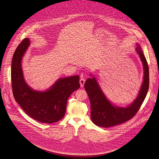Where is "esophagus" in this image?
<instances>
[{
    "mask_svg": "<svg viewBox=\"0 0 159 159\" xmlns=\"http://www.w3.org/2000/svg\"><path fill=\"white\" fill-rule=\"evenodd\" d=\"M80 85H81V87H83L84 86V84L85 83V80L83 78H81L80 80Z\"/></svg>",
    "mask_w": 159,
    "mask_h": 159,
    "instance_id": "1",
    "label": "esophagus"
}]
</instances>
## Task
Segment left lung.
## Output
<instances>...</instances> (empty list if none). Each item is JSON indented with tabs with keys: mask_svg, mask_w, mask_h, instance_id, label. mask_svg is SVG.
<instances>
[{
	"mask_svg": "<svg viewBox=\"0 0 159 159\" xmlns=\"http://www.w3.org/2000/svg\"><path fill=\"white\" fill-rule=\"evenodd\" d=\"M136 51L142 62L144 76L143 81L136 99L126 107L113 105L107 98L96 78L91 74L84 83V88L91 103V118L97 125L107 128L122 124L132 119L139 110L147 95L149 86V67L141 48L136 44Z\"/></svg>",
	"mask_w": 159,
	"mask_h": 159,
	"instance_id": "obj_1",
	"label": "left lung"
}]
</instances>
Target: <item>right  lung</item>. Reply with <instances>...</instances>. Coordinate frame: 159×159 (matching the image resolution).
<instances>
[{
	"instance_id": "1",
	"label": "right lung",
	"mask_w": 159,
	"mask_h": 159,
	"mask_svg": "<svg viewBox=\"0 0 159 159\" xmlns=\"http://www.w3.org/2000/svg\"><path fill=\"white\" fill-rule=\"evenodd\" d=\"M29 45V39H24L13 56L11 77L14 98L30 117L45 124L56 122L65 115L70 95L80 88V76L59 78L45 91L32 89L24 80L21 67L24 54Z\"/></svg>"
}]
</instances>
